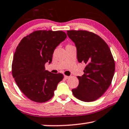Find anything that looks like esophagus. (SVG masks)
<instances>
[{"mask_svg":"<svg viewBox=\"0 0 129 129\" xmlns=\"http://www.w3.org/2000/svg\"><path fill=\"white\" fill-rule=\"evenodd\" d=\"M70 77H69V76H67V75H64V78L66 79V80H67V79H68L70 78Z\"/></svg>","mask_w":129,"mask_h":129,"instance_id":"34e87169","label":"esophagus"}]
</instances>
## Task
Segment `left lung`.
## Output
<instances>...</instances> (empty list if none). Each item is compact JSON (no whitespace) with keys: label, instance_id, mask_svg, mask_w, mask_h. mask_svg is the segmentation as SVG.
Returning <instances> with one entry per match:
<instances>
[{"label":"left lung","instance_id":"8db88e82","mask_svg":"<svg viewBox=\"0 0 129 129\" xmlns=\"http://www.w3.org/2000/svg\"><path fill=\"white\" fill-rule=\"evenodd\" d=\"M77 48L78 61L85 63L84 74L73 95L82 102L97 100L107 90L115 71V62L108 45L102 38L87 30H67Z\"/></svg>","mask_w":129,"mask_h":129}]
</instances>
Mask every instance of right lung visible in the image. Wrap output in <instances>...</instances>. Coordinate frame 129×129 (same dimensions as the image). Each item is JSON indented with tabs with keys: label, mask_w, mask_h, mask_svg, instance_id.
Returning <instances> with one entry per match:
<instances>
[{
	"label": "right lung",
	"mask_w": 129,
	"mask_h": 129,
	"mask_svg": "<svg viewBox=\"0 0 129 129\" xmlns=\"http://www.w3.org/2000/svg\"><path fill=\"white\" fill-rule=\"evenodd\" d=\"M66 38L61 30H37L24 37L17 47L12 66V75L21 91L32 101H48L62 80V74L45 70V64L51 63L55 49Z\"/></svg>",
	"instance_id": "1"
}]
</instances>
